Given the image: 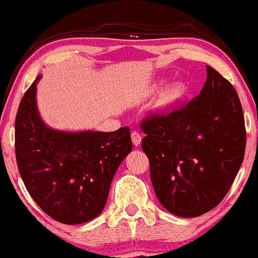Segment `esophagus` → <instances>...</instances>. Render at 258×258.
<instances>
[{
    "label": "esophagus",
    "instance_id": "esophagus-1",
    "mask_svg": "<svg viewBox=\"0 0 258 258\" xmlns=\"http://www.w3.org/2000/svg\"><path fill=\"white\" fill-rule=\"evenodd\" d=\"M131 138H132V143H134V146H136V147L140 146L141 142H142V136L136 131L132 132Z\"/></svg>",
    "mask_w": 258,
    "mask_h": 258
}]
</instances>
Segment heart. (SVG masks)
I'll return each mask as SVG.
<instances>
[{
	"label": "heart",
	"instance_id": "1",
	"mask_svg": "<svg viewBox=\"0 0 258 258\" xmlns=\"http://www.w3.org/2000/svg\"><path fill=\"white\" fill-rule=\"evenodd\" d=\"M186 95V87L182 83L171 84L160 93L157 100V109L159 111H169L182 100Z\"/></svg>",
	"mask_w": 258,
	"mask_h": 258
}]
</instances>
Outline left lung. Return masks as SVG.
Wrapping results in <instances>:
<instances>
[{"mask_svg":"<svg viewBox=\"0 0 258 258\" xmlns=\"http://www.w3.org/2000/svg\"><path fill=\"white\" fill-rule=\"evenodd\" d=\"M142 130L152 185L166 211L195 218L219 205L246 146L244 112L230 82L207 66L200 95L169 114L149 116Z\"/></svg>","mask_w":258,"mask_h":258,"instance_id":"obj_1","label":"left lung"}]
</instances>
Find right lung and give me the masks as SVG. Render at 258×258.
I'll return each instance as SVG.
<instances>
[{
	"mask_svg": "<svg viewBox=\"0 0 258 258\" xmlns=\"http://www.w3.org/2000/svg\"><path fill=\"white\" fill-rule=\"evenodd\" d=\"M40 78L25 92L17 112L18 170L47 216L63 224H82L105 207L115 172L132 151L130 128L70 132L47 126L36 104Z\"/></svg>",
	"mask_w": 258,
	"mask_h": 258,
	"instance_id": "add662e5",
	"label": "right lung"
}]
</instances>
